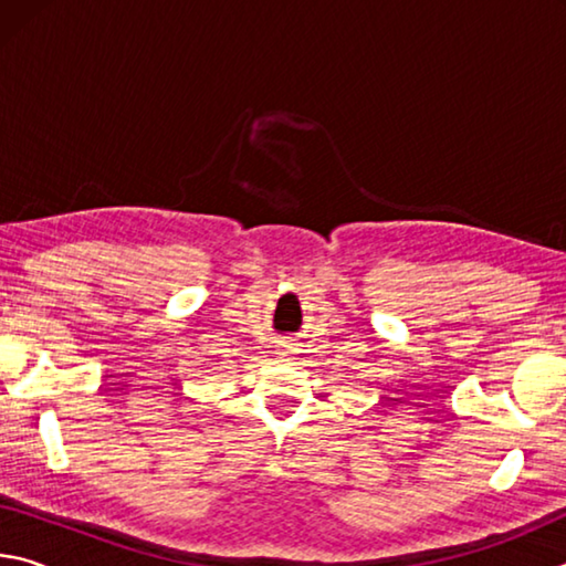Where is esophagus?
I'll use <instances>...</instances> for the list:
<instances>
[{
    "mask_svg": "<svg viewBox=\"0 0 566 566\" xmlns=\"http://www.w3.org/2000/svg\"><path fill=\"white\" fill-rule=\"evenodd\" d=\"M280 354H282V357H290V354H292V347H290V344H282V347H280Z\"/></svg>",
    "mask_w": 566,
    "mask_h": 566,
    "instance_id": "34e87169",
    "label": "esophagus"
}]
</instances>
